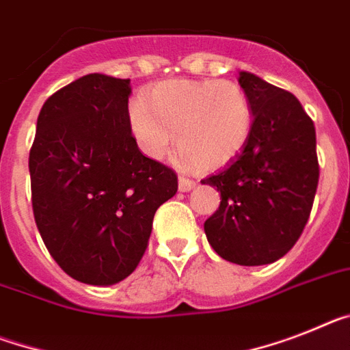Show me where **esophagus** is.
I'll return each instance as SVG.
<instances>
[{"label":"esophagus","instance_id":"esophagus-1","mask_svg":"<svg viewBox=\"0 0 350 350\" xmlns=\"http://www.w3.org/2000/svg\"><path fill=\"white\" fill-rule=\"evenodd\" d=\"M196 181L193 180H189V178H183L181 176L180 181H178V189H180V192H190L192 189H196Z\"/></svg>","mask_w":350,"mask_h":350}]
</instances>
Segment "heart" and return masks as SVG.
Returning <instances> with one entry per match:
<instances>
[{"label":"heart","mask_w":350,"mask_h":350,"mask_svg":"<svg viewBox=\"0 0 350 350\" xmlns=\"http://www.w3.org/2000/svg\"><path fill=\"white\" fill-rule=\"evenodd\" d=\"M252 105L233 81L169 80L128 108V126L140 151L161 160L172 148L185 165L215 170L239 157L252 131Z\"/></svg>","instance_id":"obj_1"}]
</instances>
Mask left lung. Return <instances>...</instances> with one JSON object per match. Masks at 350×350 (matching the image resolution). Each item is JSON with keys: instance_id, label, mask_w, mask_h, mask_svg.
<instances>
[{"instance_id": "left-lung-1", "label": "left lung", "mask_w": 350, "mask_h": 350, "mask_svg": "<svg viewBox=\"0 0 350 350\" xmlns=\"http://www.w3.org/2000/svg\"><path fill=\"white\" fill-rule=\"evenodd\" d=\"M239 83L251 99L252 131L239 157L201 181L220 192L204 233L220 258L256 267L283 258L306 226L319 185L317 137L293 94L247 70Z\"/></svg>"}]
</instances>
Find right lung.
I'll return each mask as SVG.
<instances>
[{"instance_id":"right-lung-1","label":"right lung","mask_w":350,"mask_h":350,"mask_svg":"<svg viewBox=\"0 0 350 350\" xmlns=\"http://www.w3.org/2000/svg\"><path fill=\"white\" fill-rule=\"evenodd\" d=\"M130 80L87 75L44 103L30 151L31 204L53 260L94 286L142 260L152 217L178 176L144 157L128 126Z\"/></svg>"}]
</instances>
